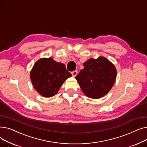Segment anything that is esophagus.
<instances>
[{
  "label": "esophagus",
  "instance_id": "1",
  "mask_svg": "<svg viewBox=\"0 0 147 147\" xmlns=\"http://www.w3.org/2000/svg\"><path fill=\"white\" fill-rule=\"evenodd\" d=\"M71 74H72V76L73 77H76L77 76V74H78V71H73L71 73Z\"/></svg>",
  "mask_w": 147,
  "mask_h": 147
}]
</instances>
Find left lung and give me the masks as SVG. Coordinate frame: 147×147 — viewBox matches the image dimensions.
I'll use <instances>...</instances> for the list:
<instances>
[{
    "instance_id": "left-lung-1",
    "label": "left lung",
    "mask_w": 147,
    "mask_h": 147,
    "mask_svg": "<svg viewBox=\"0 0 147 147\" xmlns=\"http://www.w3.org/2000/svg\"><path fill=\"white\" fill-rule=\"evenodd\" d=\"M83 65V69L75 78L83 93L92 99L106 95L116 79L117 70L114 65L104 57L90 58Z\"/></svg>"
}]
</instances>
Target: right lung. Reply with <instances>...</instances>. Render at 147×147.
Segmentation results:
<instances>
[{
	"label": "right lung",
	"mask_w": 147,
	"mask_h": 147,
	"mask_svg": "<svg viewBox=\"0 0 147 147\" xmlns=\"http://www.w3.org/2000/svg\"><path fill=\"white\" fill-rule=\"evenodd\" d=\"M71 76L64 64L58 63L51 57L37 60L30 73L34 88L45 98L56 95L64 82Z\"/></svg>",
	"instance_id": "right-lung-1"
}]
</instances>
